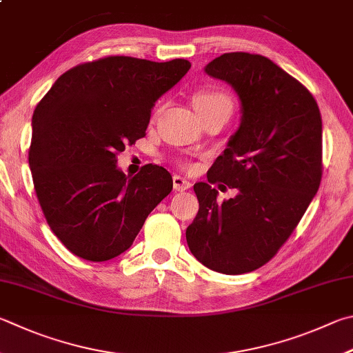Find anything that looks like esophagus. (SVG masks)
<instances>
[{"label":"esophagus","instance_id":"obj_1","mask_svg":"<svg viewBox=\"0 0 353 353\" xmlns=\"http://www.w3.org/2000/svg\"><path fill=\"white\" fill-rule=\"evenodd\" d=\"M172 187H174L176 191H185L191 188V183L182 176H174L172 177Z\"/></svg>","mask_w":353,"mask_h":353}]
</instances>
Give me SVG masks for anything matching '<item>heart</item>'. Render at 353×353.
Listing matches in <instances>:
<instances>
[{
    "label": "heart",
    "instance_id": "heart-1",
    "mask_svg": "<svg viewBox=\"0 0 353 353\" xmlns=\"http://www.w3.org/2000/svg\"><path fill=\"white\" fill-rule=\"evenodd\" d=\"M193 103L202 119H207L213 114H232L233 100L225 91L221 89H201L193 97Z\"/></svg>",
    "mask_w": 353,
    "mask_h": 353
}]
</instances>
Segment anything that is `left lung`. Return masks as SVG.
I'll use <instances>...</instances> for the list:
<instances>
[{
    "label": "left lung",
    "mask_w": 353,
    "mask_h": 353,
    "mask_svg": "<svg viewBox=\"0 0 353 353\" xmlns=\"http://www.w3.org/2000/svg\"><path fill=\"white\" fill-rule=\"evenodd\" d=\"M242 103L239 130L194 183L196 219L187 228L194 258L210 270L242 274L267 264L298 227L323 177V120L309 89L259 54L228 52L205 68ZM236 188L217 203L212 187Z\"/></svg>",
    "instance_id": "left-lung-1"
}]
</instances>
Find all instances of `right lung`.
I'll return each instance as SVG.
<instances>
[{"instance_id":"1","label":"right lung","mask_w":353,"mask_h":353,"mask_svg":"<svg viewBox=\"0 0 353 353\" xmlns=\"http://www.w3.org/2000/svg\"><path fill=\"white\" fill-rule=\"evenodd\" d=\"M190 68L183 59L105 57L66 70L37 105L29 148L34 188L70 253L92 262L123 253L171 193L163 166L148 163L128 177L115 162L146 136L156 100Z\"/></svg>"}]
</instances>
